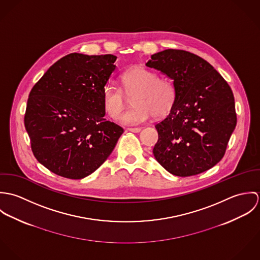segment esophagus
<instances>
[{
  "label": "esophagus",
  "instance_id": "obj_1",
  "mask_svg": "<svg viewBox=\"0 0 260 260\" xmlns=\"http://www.w3.org/2000/svg\"><path fill=\"white\" fill-rule=\"evenodd\" d=\"M127 130H128V131H130V132L138 133V132H140V131H141V128H139V127H135V128H128Z\"/></svg>",
  "mask_w": 260,
  "mask_h": 260
}]
</instances>
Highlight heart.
I'll return each mask as SVG.
<instances>
[{
	"instance_id": "heart-1",
	"label": "heart",
	"mask_w": 260,
	"mask_h": 260,
	"mask_svg": "<svg viewBox=\"0 0 260 260\" xmlns=\"http://www.w3.org/2000/svg\"><path fill=\"white\" fill-rule=\"evenodd\" d=\"M121 88L107 84L102 90V104L106 115L117 119L127 106V97H132L134 107L123 113L120 122L137 125L154 118L167 116L174 107L176 90L168 79L143 67L130 69L120 77Z\"/></svg>"
}]
</instances>
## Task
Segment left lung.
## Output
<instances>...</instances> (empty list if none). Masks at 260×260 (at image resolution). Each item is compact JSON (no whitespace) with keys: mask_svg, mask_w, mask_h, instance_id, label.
<instances>
[{"mask_svg":"<svg viewBox=\"0 0 260 260\" xmlns=\"http://www.w3.org/2000/svg\"><path fill=\"white\" fill-rule=\"evenodd\" d=\"M146 66L171 78L176 90L174 107L155 125L154 157L180 177L210 169L222 159L236 126L231 88L207 61L183 50L156 53Z\"/></svg>","mask_w":260,"mask_h":260,"instance_id":"left-lung-1","label":"left lung"}]
</instances>
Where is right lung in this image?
Returning a JSON list of instances; mask_svg holds the SVG:
<instances>
[{"label":"right lung","instance_id":"add662e5","mask_svg":"<svg viewBox=\"0 0 260 260\" xmlns=\"http://www.w3.org/2000/svg\"><path fill=\"white\" fill-rule=\"evenodd\" d=\"M117 57L72 53L57 61L32 88L25 128L38 161L51 172L82 179L109 157L124 132L104 119L102 90Z\"/></svg>","mask_w":260,"mask_h":260}]
</instances>
